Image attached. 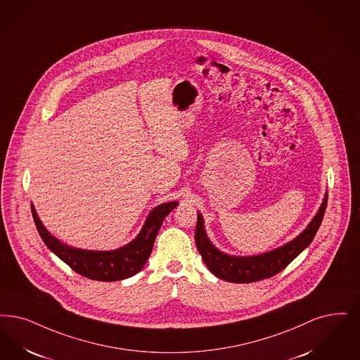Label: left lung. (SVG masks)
<instances>
[{
  "instance_id": "1",
  "label": "left lung",
  "mask_w": 360,
  "mask_h": 360,
  "mask_svg": "<svg viewBox=\"0 0 360 360\" xmlns=\"http://www.w3.org/2000/svg\"><path fill=\"white\" fill-rule=\"evenodd\" d=\"M327 201H328V195L326 194L324 201L321 203L316 216L299 237H296L293 241L288 243L284 246L264 255L252 256V257H236V256H229L219 252L209 241L203 229V219L200 213H198L195 236H194L195 245L198 248V252L201 253L202 259L205 261L206 266L218 278H222L231 283H238V284L255 283L264 278H269L274 274L281 272L284 268H287L288 264H290L308 245L312 243L316 231L321 225L326 207H327Z\"/></svg>"
}]
</instances>
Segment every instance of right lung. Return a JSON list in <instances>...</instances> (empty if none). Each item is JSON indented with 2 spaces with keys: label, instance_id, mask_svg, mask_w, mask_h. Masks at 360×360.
<instances>
[{
  "label": "right lung",
  "instance_id": "right-lung-1",
  "mask_svg": "<svg viewBox=\"0 0 360 360\" xmlns=\"http://www.w3.org/2000/svg\"><path fill=\"white\" fill-rule=\"evenodd\" d=\"M176 206L178 202L159 205L147 217L143 229L132 243L111 252H96L75 249L60 243L58 238H55L44 228L33 205H30L36 228L43 238L44 244L76 274L98 281H117L138 274L151 255L155 237L165 217Z\"/></svg>",
  "mask_w": 360,
  "mask_h": 360
}]
</instances>
